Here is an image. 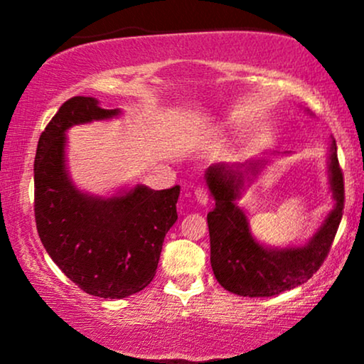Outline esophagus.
Here are the masks:
<instances>
[{
    "mask_svg": "<svg viewBox=\"0 0 364 364\" xmlns=\"http://www.w3.org/2000/svg\"><path fill=\"white\" fill-rule=\"evenodd\" d=\"M195 198H196V202L202 203V205H207V202H208L207 186H196L195 188Z\"/></svg>",
    "mask_w": 364,
    "mask_h": 364,
    "instance_id": "1",
    "label": "esophagus"
}]
</instances>
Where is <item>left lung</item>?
Instances as JSON below:
<instances>
[{
  "label": "left lung",
  "instance_id": "obj_1",
  "mask_svg": "<svg viewBox=\"0 0 364 364\" xmlns=\"http://www.w3.org/2000/svg\"><path fill=\"white\" fill-rule=\"evenodd\" d=\"M255 162L231 169L225 164L207 171V185L215 207L207 214L210 232V263L215 279L229 292L248 298L275 296L301 286L313 277L330 252L344 212V174L337 159L336 140L330 156V185L336 207L313 240L301 248L267 250L250 236L248 220L235 200L243 185V174L255 173Z\"/></svg>",
  "mask_w": 364,
  "mask_h": 364
}]
</instances>
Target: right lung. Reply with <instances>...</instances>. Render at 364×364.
Returning a JSON list of instances; mask_svg holds the SVG:
<instances>
[{
    "mask_svg": "<svg viewBox=\"0 0 364 364\" xmlns=\"http://www.w3.org/2000/svg\"><path fill=\"white\" fill-rule=\"evenodd\" d=\"M116 114L94 97L68 99L41 133L34 161V214L46 252L82 291L104 299L127 298L152 282L166 232L178 219V185L136 186L102 200L70 183L66 129Z\"/></svg>",
    "mask_w": 364,
    "mask_h": 364,
    "instance_id": "obj_1",
    "label": "right lung"
}]
</instances>
